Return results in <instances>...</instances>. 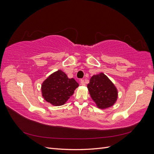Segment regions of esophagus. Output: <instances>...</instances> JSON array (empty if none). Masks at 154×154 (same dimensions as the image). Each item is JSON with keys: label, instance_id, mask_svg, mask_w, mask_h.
Segmentation results:
<instances>
[{"label": "esophagus", "instance_id": "1", "mask_svg": "<svg viewBox=\"0 0 154 154\" xmlns=\"http://www.w3.org/2000/svg\"><path fill=\"white\" fill-rule=\"evenodd\" d=\"M80 83H81V85H85V80H80Z\"/></svg>", "mask_w": 154, "mask_h": 154}]
</instances>
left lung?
<instances>
[{"label": "left lung", "instance_id": "1", "mask_svg": "<svg viewBox=\"0 0 154 154\" xmlns=\"http://www.w3.org/2000/svg\"><path fill=\"white\" fill-rule=\"evenodd\" d=\"M87 88L92 99L98 108H108L117 100V88L103 73L92 76Z\"/></svg>", "mask_w": 154, "mask_h": 154}]
</instances>
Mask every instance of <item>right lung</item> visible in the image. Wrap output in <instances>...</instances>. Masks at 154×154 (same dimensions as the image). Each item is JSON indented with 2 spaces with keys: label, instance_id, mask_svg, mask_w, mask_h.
Masks as SVG:
<instances>
[{
  "label": "right lung",
  "instance_id": "1",
  "mask_svg": "<svg viewBox=\"0 0 154 154\" xmlns=\"http://www.w3.org/2000/svg\"><path fill=\"white\" fill-rule=\"evenodd\" d=\"M79 86L74 78H69L61 70L53 73L42 85V96L54 106L63 105Z\"/></svg>",
  "mask_w": 154,
  "mask_h": 154
}]
</instances>
